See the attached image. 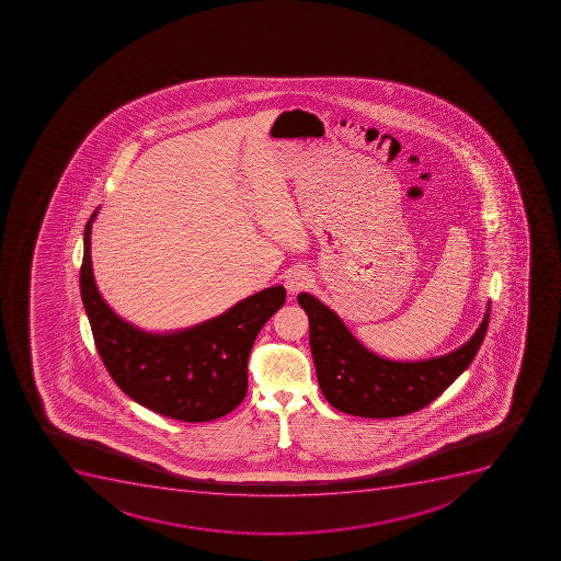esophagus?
Listing matches in <instances>:
<instances>
[{"label": "esophagus", "instance_id": "1", "mask_svg": "<svg viewBox=\"0 0 561 561\" xmlns=\"http://www.w3.org/2000/svg\"><path fill=\"white\" fill-rule=\"evenodd\" d=\"M311 283V275L306 268H291L286 275V288L289 293H298L306 289Z\"/></svg>", "mask_w": 561, "mask_h": 561}]
</instances>
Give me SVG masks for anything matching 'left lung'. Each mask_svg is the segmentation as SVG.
<instances>
[{
  "label": "left lung",
  "mask_w": 561,
  "mask_h": 561,
  "mask_svg": "<svg viewBox=\"0 0 561 561\" xmlns=\"http://www.w3.org/2000/svg\"><path fill=\"white\" fill-rule=\"evenodd\" d=\"M298 304L309 317V343L323 397L332 408L365 419L404 416L431 404L470 366L490 322L488 307L478 332L458 351L399 363L371 354L336 312L309 293H300Z\"/></svg>",
  "instance_id": "8db88e82"
}]
</instances>
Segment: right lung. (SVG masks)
Instances as JSON below:
<instances>
[{
	"instance_id": "obj_1",
	"label": "right lung",
	"mask_w": 561,
	"mask_h": 561,
	"mask_svg": "<svg viewBox=\"0 0 561 561\" xmlns=\"http://www.w3.org/2000/svg\"><path fill=\"white\" fill-rule=\"evenodd\" d=\"M83 230L80 295L94 345L123 393L182 422H209L236 410L249 386V356L259 331L286 302L273 286L209 322L171 334H148L114 314L94 284L91 224Z\"/></svg>"
}]
</instances>
